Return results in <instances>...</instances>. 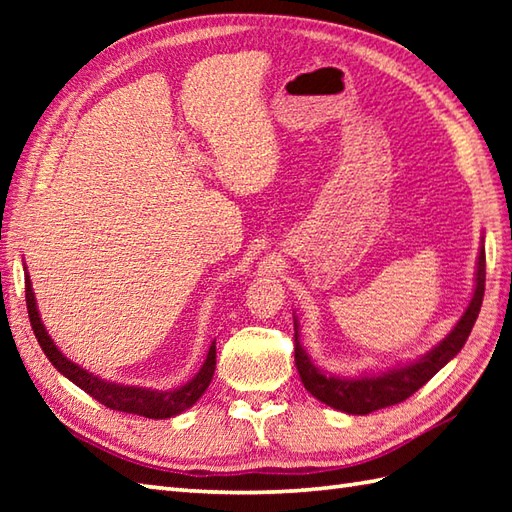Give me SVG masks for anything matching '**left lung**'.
I'll return each instance as SVG.
<instances>
[{
    "label": "left lung",
    "mask_w": 512,
    "mask_h": 512,
    "mask_svg": "<svg viewBox=\"0 0 512 512\" xmlns=\"http://www.w3.org/2000/svg\"><path fill=\"white\" fill-rule=\"evenodd\" d=\"M484 281H486V255L482 246L480 257H477L473 297H471L469 308L464 310L460 321L455 323V328L444 336V339L433 347L431 352L418 358V361L387 369V372H380V374H363V376L345 378V376L321 372L299 343V323L295 319V365H297L303 387H306L314 398L325 402L328 407L352 413V416H365V413L398 405V402L407 400L411 394H416L427 380L436 376L440 369L464 347L475 325L477 314H480V308H482Z\"/></svg>",
    "instance_id": "1"
}]
</instances>
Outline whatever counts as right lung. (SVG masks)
I'll use <instances>...</instances> for the list:
<instances>
[{
	"instance_id": "1",
	"label": "right lung",
	"mask_w": 512,
	"mask_h": 512,
	"mask_svg": "<svg viewBox=\"0 0 512 512\" xmlns=\"http://www.w3.org/2000/svg\"><path fill=\"white\" fill-rule=\"evenodd\" d=\"M26 306H28L30 325H32V330H35L37 341L41 345L43 354L48 356V361L57 367L65 378H70L76 387L88 391L94 400H99L105 407L116 409V411H125V413H136V416L162 420V418L178 416V413H182L184 409L193 407L206 391V387L211 385L213 372H215V343H211L209 354H206L200 372L195 374L187 385H180V387L169 389V391L118 385V383H110V380L94 376L92 372H85L83 367L68 361V358L61 354L59 347L54 345V341L48 336L46 328H43L37 303H35V292H32V284H30L28 275H26Z\"/></svg>"
}]
</instances>
